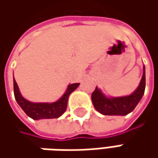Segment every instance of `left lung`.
Instances as JSON below:
<instances>
[{"mask_svg":"<svg viewBox=\"0 0 158 158\" xmlns=\"http://www.w3.org/2000/svg\"><path fill=\"white\" fill-rule=\"evenodd\" d=\"M145 67H143L142 80L137 89L129 96L107 98L96 87L91 95V100L95 109L104 115H120L124 116L130 113L142 99L145 90Z\"/></svg>","mask_w":158,"mask_h":158,"instance_id":"8db88e82","label":"left lung"}]
</instances>
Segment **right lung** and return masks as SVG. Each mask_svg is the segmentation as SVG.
<instances>
[{
    "label": "right lung",
    "instance_id": "right-lung-1",
    "mask_svg": "<svg viewBox=\"0 0 158 158\" xmlns=\"http://www.w3.org/2000/svg\"><path fill=\"white\" fill-rule=\"evenodd\" d=\"M80 83H73L68 86L63 96L53 103H33L25 99L20 93L18 85L14 78V95L17 104L30 118L33 119L56 118L63 114L68 106L69 95L76 89Z\"/></svg>",
    "mask_w": 158,
    "mask_h": 158
}]
</instances>
